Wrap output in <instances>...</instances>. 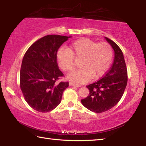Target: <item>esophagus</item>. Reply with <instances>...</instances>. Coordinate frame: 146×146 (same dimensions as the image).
Listing matches in <instances>:
<instances>
[{
	"mask_svg": "<svg viewBox=\"0 0 146 146\" xmlns=\"http://www.w3.org/2000/svg\"><path fill=\"white\" fill-rule=\"evenodd\" d=\"M69 85H70V86H73V87H81L80 85L76 84L73 83V82H70V83H69Z\"/></svg>",
	"mask_w": 146,
	"mask_h": 146,
	"instance_id": "esophagus-1",
	"label": "esophagus"
}]
</instances>
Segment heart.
Instances as JSON below:
<instances>
[{
  "label": "heart",
  "mask_w": 146,
  "mask_h": 146,
  "mask_svg": "<svg viewBox=\"0 0 146 146\" xmlns=\"http://www.w3.org/2000/svg\"><path fill=\"white\" fill-rule=\"evenodd\" d=\"M112 49L108 43H97L89 38H82L71 44L69 50H58L57 61L62 70L69 71L74 67V57L82 59V69L72 71L67 78L76 83H84L92 77L97 78L104 75L112 62Z\"/></svg>",
  "instance_id": "1"
}]
</instances>
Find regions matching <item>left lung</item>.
Wrapping results in <instances>:
<instances>
[{"instance_id": "left-lung-1", "label": "left lung", "mask_w": 146, "mask_h": 146, "mask_svg": "<svg viewBox=\"0 0 146 146\" xmlns=\"http://www.w3.org/2000/svg\"><path fill=\"white\" fill-rule=\"evenodd\" d=\"M114 51L112 67L100 80L87 86L89 95L81 102L87 109L96 113L110 110L123 96L128 82V73L123 52L115 42L105 37Z\"/></svg>"}]
</instances>
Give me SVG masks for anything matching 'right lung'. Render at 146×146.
<instances>
[{
  "label": "right lung",
  "instance_id": "right-lung-1",
  "mask_svg": "<svg viewBox=\"0 0 146 146\" xmlns=\"http://www.w3.org/2000/svg\"><path fill=\"white\" fill-rule=\"evenodd\" d=\"M71 36L47 35L29 47L23 56L20 83L25 100L40 112L56 108L69 83L57 80L63 73L59 69L57 54L60 46Z\"/></svg>",
  "mask_w": 146,
  "mask_h": 146
}]
</instances>
